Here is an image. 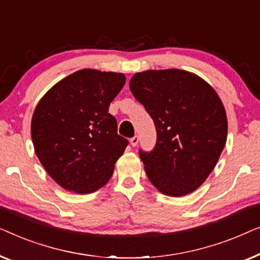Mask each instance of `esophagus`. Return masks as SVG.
I'll use <instances>...</instances> for the list:
<instances>
[{
    "label": "esophagus",
    "mask_w": 260,
    "mask_h": 260,
    "mask_svg": "<svg viewBox=\"0 0 260 260\" xmlns=\"http://www.w3.org/2000/svg\"><path fill=\"white\" fill-rule=\"evenodd\" d=\"M129 141H131V145L133 146V147H135V146H137L138 142H139V137H138V135H135V137L132 138Z\"/></svg>",
    "instance_id": "34e87169"
}]
</instances>
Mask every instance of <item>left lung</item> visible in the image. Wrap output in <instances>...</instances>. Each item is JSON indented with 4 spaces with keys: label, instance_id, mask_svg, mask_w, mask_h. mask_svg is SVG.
Listing matches in <instances>:
<instances>
[{
    "label": "left lung",
    "instance_id": "left-lung-1",
    "mask_svg": "<svg viewBox=\"0 0 260 260\" xmlns=\"http://www.w3.org/2000/svg\"><path fill=\"white\" fill-rule=\"evenodd\" d=\"M129 88L156 129L154 148L139 151L149 181L170 197L196 191L217 165L228 138L217 92L198 75L175 68L137 73Z\"/></svg>",
    "mask_w": 260,
    "mask_h": 260
}]
</instances>
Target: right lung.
I'll return each mask as SVG.
<instances>
[{"label":"right lung","mask_w":260,"mask_h":260,"mask_svg":"<svg viewBox=\"0 0 260 260\" xmlns=\"http://www.w3.org/2000/svg\"><path fill=\"white\" fill-rule=\"evenodd\" d=\"M122 73L81 69L62 79L36 106L31 140L40 162L61 187L87 194L111 179L128 140L118 134L111 102Z\"/></svg>","instance_id":"obj_1"}]
</instances>
